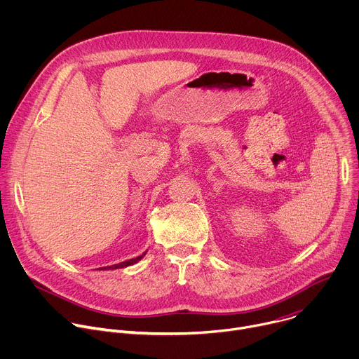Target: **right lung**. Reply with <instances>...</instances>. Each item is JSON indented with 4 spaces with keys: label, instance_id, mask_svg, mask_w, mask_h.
Here are the masks:
<instances>
[{
    "label": "right lung",
    "instance_id": "add662e5",
    "mask_svg": "<svg viewBox=\"0 0 359 359\" xmlns=\"http://www.w3.org/2000/svg\"><path fill=\"white\" fill-rule=\"evenodd\" d=\"M147 251H144L142 255H139V257H135V259H130V260H126V262H122L119 264H114V266H109V267H100L97 270H116V269H125V267H129V266H133L136 264L137 262H140L144 255H146Z\"/></svg>",
    "mask_w": 359,
    "mask_h": 359
}]
</instances>
